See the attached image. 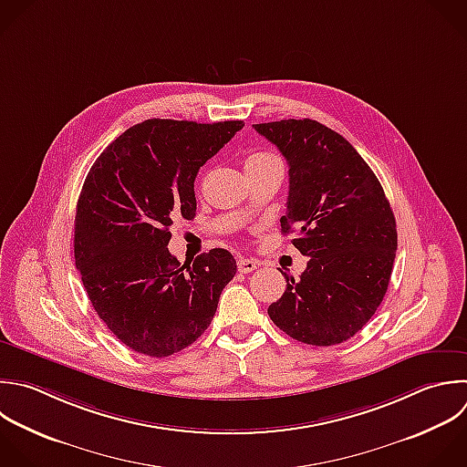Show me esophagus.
Instances as JSON below:
<instances>
[{"label":"esophagus","mask_w":467,"mask_h":467,"mask_svg":"<svg viewBox=\"0 0 467 467\" xmlns=\"http://www.w3.org/2000/svg\"><path fill=\"white\" fill-rule=\"evenodd\" d=\"M257 268V261H254V259H244V257H241L239 261H237V270L241 272V274H250V272H254Z\"/></svg>","instance_id":"1"}]
</instances>
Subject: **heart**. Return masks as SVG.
<instances>
[{
	"instance_id": "1",
	"label": "heart",
	"mask_w": 467,
	"mask_h": 467,
	"mask_svg": "<svg viewBox=\"0 0 467 467\" xmlns=\"http://www.w3.org/2000/svg\"><path fill=\"white\" fill-rule=\"evenodd\" d=\"M274 164H281L277 155H274L270 151H254L246 157L244 170H259V168H266V166H274Z\"/></svg>"
}]
</instances>
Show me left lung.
Instances as JSON below:
<instances>
[{"label":"left lung","instance_id":"left-lung-1","mask_svg":"<svg viewBox=\"0 0 467 467\" xmlns=\"http://www.w3.org/2000/svg\"><path fill=\"white\" fill-rule=\"evenodd\" d=\"M288 162L290 190L283 234L308 259L299 281L268 306L290 337L330 347L352 337L374 316L392 272L396 221L383 188L339 133L303 119L254 124Z\"/></svg>","mask_w":467,"mask_h":467}]
</instances>
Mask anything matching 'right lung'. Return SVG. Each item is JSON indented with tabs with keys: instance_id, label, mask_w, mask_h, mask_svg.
Here are the masks:
<instances>
[{
	"instance_id": "add662e5",
	"label": "right lung",
	"mask_w": 467,
	"mask_h": 467,
	"mask_svg": "<svg viewBox=\"0 0 467 467\" xmlns=\"http://www.w3.org/2000/svg\"><path fill=\"white\" fill-rule=\"evenodd\" d=\"M243 120H144L113 140L89 170L77 204L75 259L99 317L130 348L164 358L212 323L237 265L213 248L192 266L168 250L177 215L193 219L201 166Z\"/></svg>"
}]
</instances>
